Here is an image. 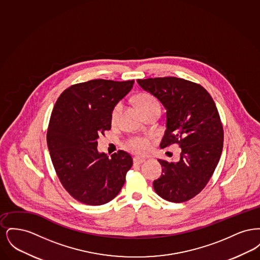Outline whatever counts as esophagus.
I'll return each instance as SVG.
<instances>
[{
  "instance_id": "esophagus-1",
  "label": "esophagus",
  "mask_w": 260,
  "mask_h": 260,
  "mask_svg": "<svg viewBox=\"0 0 260 260\" xmlns=\"http://www.w3.org/2000/svg\"><path fill=\"white\" fill-rule=\"evenodd\" d=\"M144 161H145V159H143V158H140V157H135L134 158V162L136 165H140V164H142Z\"/></svg>"
}]
</instances>
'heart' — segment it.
Returning a JSON list of instances; mask_svg holds the SVG:
<instances>
[{
    "instance_id": "1",
    "label": "heart",
    "mask_w": 260,
    "mask_h": 260,
    "mask_svg": "<svg viewBox=\"0 0 260 260\" xmlns=\"http://www.w3.org/2000/svg\"><path fill=\"white\" fill-rule=\"evenodd\" d=\"M136 102H137L139 109L142 112L148 109L150 107L160 105L159 102L157 101V99L147 93L138 95L136 99ZM122 110H123V102H118L112 110L111 121L113 123H116L119 120V117L121 115ZM126 147L137 154H144L148 151V140L141 138V137H135V138L129 139L126 142Z\"/></svg>"
}]
</instances>
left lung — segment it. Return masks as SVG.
I'll use <instances>...</instances> for the list:
<instances>
[{"label": "left lung", "instance_id": "obj_1", "mask_svg": "<svg viewBox=\"0 0 260 260\" xmlns=\"http://www.w3.org/2000/svg\"><path fill=\"white\" fill-rule=\"evenodd\" d=\"M137 83L167 110L160 147L177 143L181 148L179 161L158 160L162 173L154 180V189L166 201L183 203L205 188L220 159L223 127L217 108L204 87L184 79L150 78Z\"/></svg>", "mask_w": 260, "mask_h": 260}]
</instances>
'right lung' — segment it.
<instances>
[{"mask_svg": "<svg viewBox=\"0 0 260 260\" xmlns=\"http://www.w3.org/2000/svg\"><path fill=\"white\" fill-rule=\"evenodd\" d=\"M135 81L91 80L66 88L50 116L47 142L54 170L77 201L100 206L115 198L133 166L123 150L111 157L98 150V138L111 128L114 106Z\"/></svg>", "mask_w": 260, "mask_h": 260, "instance_id": "1", "label": "right lung"}]
</instances>
